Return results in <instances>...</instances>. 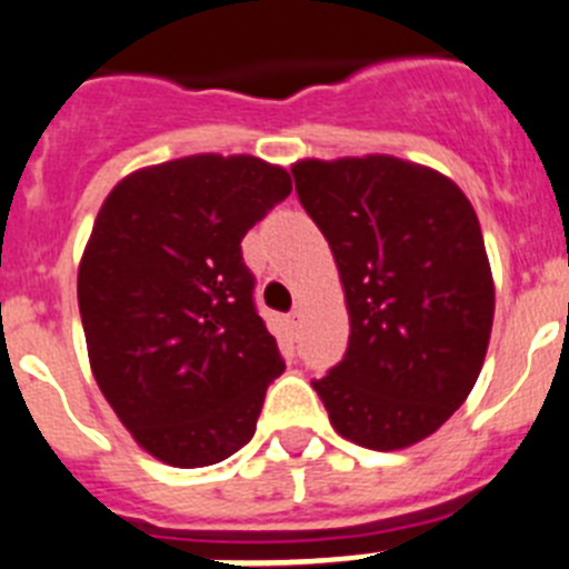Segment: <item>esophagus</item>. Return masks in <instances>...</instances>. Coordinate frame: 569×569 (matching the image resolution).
<instances>
[{
  "label": "esophagus",
  "instance_id": "obj_1",
  "mask_svg": "<svg viewBox=\"0 0 569 569\" xmlns=\"http://www.w3.org/2000/svg\"><path fill=\"white\" fill-rule=\"evenodd\" d=\"M300 317H303V309H300V306H297V309H291L289 315H286V326H289L291 335H295L297 326H300Z\"/></svg>",
  "mask_w": 569,
  "mask_h": 569
}]
</instances>
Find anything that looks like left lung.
I'll list each match as a JSON object with an SVG mask.
<instances>
[{
  "instance_id": "obj_1",
  "label": "left lung",
  "mask_w": 569,
  "mask_h": 569,
  "mask_svg": "<svg viewBox=\"0 0 569 569\" xmlns=\"http://www.w3.org/2000/svg\"><path fill=\"white\" fill-rule=\"evenodd\" d=\"M291 176L329 240L351 326L346 357L311 386L355 445L422 442L488 355L496 297L479 218L450 178L393 156L306 158Z\"/></svg>"
}]
</instances>
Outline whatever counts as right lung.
I'll use <instances>...</instances> for the list:
<instances>
[{
    "mask_svg": "<svg viewBox=\"0 0 569 569\" xmlns=\"http://www.w3.org/2000/svg\"><path fill=\"white\" fill-rule=\"evenodd\" d=\"M289 192L283 167L207 152L132 172L96 214L79 263L90 368L132 439L172 468L243 448L283 373L240 240Z\"/></svg>",
    "mask_w": 569,
    "mask_h": 569,
    "instance_id": "obj_1",
    "label": "right lung"
}]
</instances>
